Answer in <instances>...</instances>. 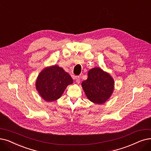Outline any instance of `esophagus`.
I'll list each match as a JSON object with an SVG mask.
<instances>
[{
    "label": "esophagus",
    "mask_w": 151,
    "mask_h": 151,
    "mask_svg": "<svg viewBox=\"0 0 151 151\" xmlns=\"http://www.w3.org/2000/svg\"><path fill=\"white\" fill-rule=\"evenodd\" d=\"M75 80H76V82L77 83H80V77L79 76H76Z\"/></svg>",
    "instance_id": "34e87169"
}]
</instances>
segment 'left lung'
<instances>
[{
	"label": "left lung",
	"mask_w": 151,
	"mask_h": 151,
	"mask_svg": "<svg viewBox=\"0 0 151 151\" xmlns=\"http://www.w3.org/2000/svg\"><path fill=\"white\" fill-rule=\"evenodd\" d=\"M111 76L100 68L88 72L87 79L82 82V87L88 99L94 104H103L109 99L114 90Z\"/></svg>",
	"instance_id": "left-lung-1"
}]
</instances>
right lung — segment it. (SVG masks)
I'll return each instance as SVG.
<instances>
[{"mask_svg": "<svg viewBox=\"0 0 151 151\" xmlns=\"http://www.w3.org/2000/svg\"><path fill=\"white\" fill-rule=\"evenodd\" d=\"M72 83L73 80L68 72L55 65L40 72L35 86L42 98L46 101H52L61 97L66 87Z\"/></svg>", "mask_w": 151, "mask_h": 151, "instance_id": "right-lung-1", "label": "right lung"}]
</instances>
